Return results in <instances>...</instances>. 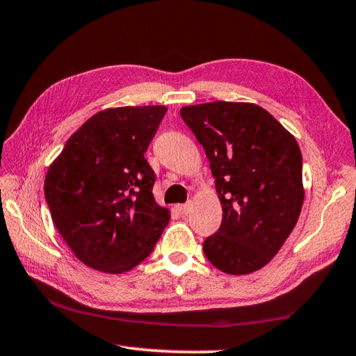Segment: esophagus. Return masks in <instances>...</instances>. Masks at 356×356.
Wrapping results in <instances>:
<instances>
[{
	"label": "esophagus",
	"mask_w": 356,
	"mask_h": 356,
	"mask_svg": "<svg viewBox=\"0 0 356 356\" xmlns=\"http://www.w3.org/2000/svg\"><path fill=\"white\" fill-rule=\"evenodd\" d=\"M179 212L181 213V216H188L189 211H191V203H185V204H179L177 206Z\"/></svg>",
	"instance_id": "esophagus-1"
}]
</instances>
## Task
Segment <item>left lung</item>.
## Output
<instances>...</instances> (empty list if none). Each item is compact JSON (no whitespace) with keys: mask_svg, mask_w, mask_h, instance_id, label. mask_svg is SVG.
Masks as SVG:
<instances>
[{"mask_svg":"<svg viewBox=\"0 0 356 356\" xmlns=\"http://www.w3.org/2000/svg\"><path fill=\"white\" fill-rule=\"evenodd\" d=\"M180 117L204 148L222 206L220 229L203 243L206 258L227 275L262 268L300 216L299 144L273 115L252 103L186 106Z\"/></svg>","mask_w":356,"mask_h":356,"instance_id":"8db88e82","label":"left lung"}]
</instances>
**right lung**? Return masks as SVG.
Instances as JSON below:
<instances>
[{
    "label": "right lung",
    "mask_w": 356,
    "mask_h": 356,
    "mask_svg": "<svg viewBox=\"0 0 356 356\" xmlns=\"http://www.w3.org/2000/svg\"><path fill=\"white\" fill-rule=\"evenodd\" d=\"M167 107H117L89 118L45 177L53 222L77 258L104 273H124L154 249L170 221L154 202L156 175L144 153Z\"/></svg>",
    "instance_id": "1"
}]
</instances>
